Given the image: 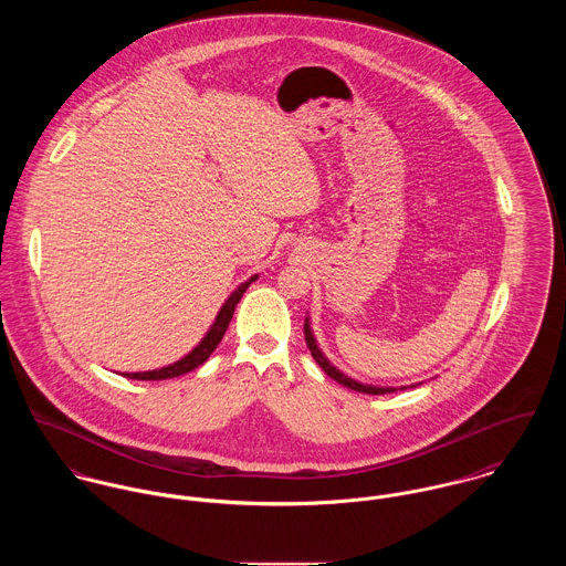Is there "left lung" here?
Instances as JSON below:
<instances>
[{
	"instance_id": "obj_1",
	"label": "left lung",
	"mask_w": 566,
	"mask_h": 566,
	"mask_svg": "<svg viewBox=\"0 0 566 566\" xmlns=\"http://www.w3.org/2000/svg\"><path fill=\"white\" fill-rule=\"evenodd\" d=\"M304 334H306V345H308V349H311L316 365H318L327 376L332 377V379H336L338 384H343V386H347V388H352V390H358V392H367V395H384V392H395V390H397V388H392V386L363 384V381H356L354 377L345 376L343 371H338V369L325 358V354L318 349L316 338H314L313 327H311V316H306V321H304ZM410 386H417V384H410ZM401 388H406V386H401Z\"/></svg>"
}]
</instances>
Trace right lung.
Masks as SVG:
<instances>
[{
    "label": "right lung",
    "instance_id": "1",
    "mask_svg": "<svg viewBox=\"0 0 566 566\" xmlns=\"http://www.w3.org/2000/svg\"><path fill=\"white\" fill-rule=\"evenodd\" d=\"M253 280H258V275H252L248 282H243V284L226 300V304H223L221 311L217 313V318H214V323L210 325V329L206 332V336L199 340L197 347L190 349L185 358L176 360L174 365L154 369V371L124 374V377H129V379H145V381H158V379H171V377L185 376V374H189L192 369H197L199 365H203V363L210 358V354L217 349V345L221 343V338H223V334H226V329H228V325H230V321H232V314L237 311V304L241 302L243 293L250 289V284H252Z\"/></svg>",
    "mask_w": 566,
    "mask_h": 566
}]
</instances>
